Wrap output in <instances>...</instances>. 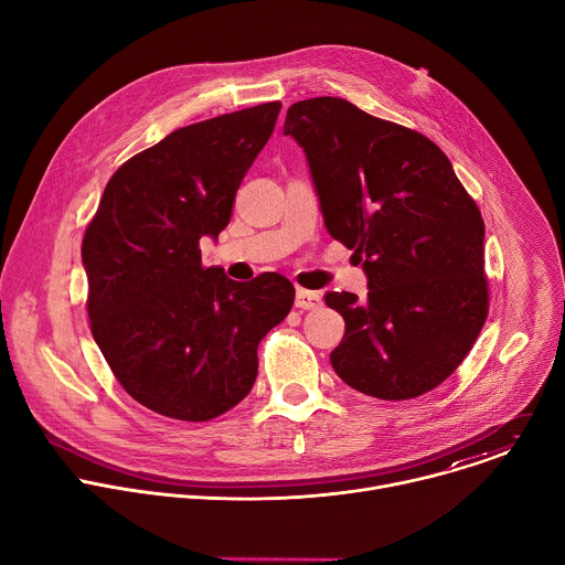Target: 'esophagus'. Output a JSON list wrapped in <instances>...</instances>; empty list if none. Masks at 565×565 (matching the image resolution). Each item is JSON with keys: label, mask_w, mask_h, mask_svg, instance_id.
Returning a JSON list of instances; mask_svg holds the SVG:
<instances>
[{"label": "esophagus", "mask_w": 565, "mask_h": 565, "mask_svg": "<svg viewBox=\"0 0 565 565\" xmlns=\"http://www.w3.org/2000/svg\"><path fill=\"white\" fill-rule=\"evenodd\" d=\"M295 306L301 310H315L321 306V295L306 290V288H297L295 292Z\"/></svg>", "instance_id": "esophagus-1"}]
</instances>
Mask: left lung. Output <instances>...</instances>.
Masks as SVG:
<instances>
[{
    "instance_id": "1",
    "label": "left lung",
    "mask_w": 565,
    "mask_h": 565,
    "mask_svg": "<svg viewBox=\"0 0 565 565\" xmlns=\"http://www.w3.org/2000/svg\"><path fill=\"white\" fill-rule=\"evenodd\" d=\"M284 134L303 147L329 234L369 279L366 299L324 297L347 321L335 373L380 399L436 388L488 319L478 205L436 142L349 100L295 103Z\"/></svg>"
}]
</instances>
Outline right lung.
Here are the masks:
<instances>
[{
	"mask_svg": "<svg viewBox=\"0 0 565 565\" xmlns=\"http://www.w3.org/2000/svg\"><path fill=\"white\" fill-rule=\"evenodd\" d=\"M281 103L181 127L109 179L83 238L92 333L122 388L142 407L205 423L244 399L257 349L290 312L279 273L232 281L203 268L199 241L216 238Z\"/></svg>",
	"mask_w": 565,
	"mask_h": 565,
	"instance_id": "right-lung-1",
	"label": "right lung"
}]
</instances>
